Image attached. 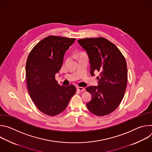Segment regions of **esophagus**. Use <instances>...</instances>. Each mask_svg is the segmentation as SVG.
Wrapping results in <instances>:
<instances>
[{"label":"esophagus","instance_id":"1","mask_svg":"<svg viewBox=\"0 0 152 152\" xmlns=\"http://www.w3.org/2000/svg\"><path fill=\"white\" fill-rule=\"evenodd\" d=\"M76 89H77V90L80 91H83L85 90V88L83 87H80V86H77Z\"/></svg>","mask_w":152,"mask_h":152}]
</instances>
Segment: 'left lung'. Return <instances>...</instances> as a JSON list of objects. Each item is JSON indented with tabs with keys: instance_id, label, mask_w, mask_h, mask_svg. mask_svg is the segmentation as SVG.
Segmentation results:
<instances>
[{
	"instance_id": "1",
	"label": "left lung",
	"mask_w": 152,
	"mask_h": 152,
	"mask_svg": "<svg viewBox=\"0 0 152 152\" xmlns=\"http://www.w3.org/2000/svg\"><path fill=\"white\" fill-rule=\"evenodd\" d=\"M77 42L88 56L91 75L94 76L95 72H99L98 85L86 88L92 96L86 107L97 116L110 114L119 106L126 91V59L113 43L104 38H84Z\"/></svg>"
}]
</instances>
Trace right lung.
Here are the masks:
<instances>
[{
  "mask_svg": "<svg viewBox=\"0 0 152 152\" xmlns=\"http://www.w3.org/2000/svg\"><path fill=\"white\" fill-rule=\"evenodd\" d=\"M58 36H49L32 49L27 59L26 77L29 94L38 109L55 116L67 107L76 87L58 83L55 74L59 73L64 56L75 41Z\"/></svg>",
  "mask_w": 152,
  "mask_h": 152,
  "instance_id": "add662e5",
  "label": "right lung"
}]
</instances>
